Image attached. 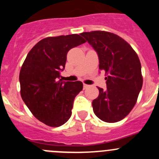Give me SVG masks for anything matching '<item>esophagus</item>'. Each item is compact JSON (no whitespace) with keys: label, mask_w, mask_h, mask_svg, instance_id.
Segmentation results:
<instances>
[{"label":"esophagus","mask_w":159,"mask_h":159,"mask_svg":"<svg viewBox=\"0 0 159 159\" xmlns=\"http://www.w3.org/2000/svg\"><path fill=\"white\" fill-rule=\"evenodd\" d=\"M89 85H88V84H84V85H83V88H84V89H86L87 88H89Z\"/></svg>","instance_id":"34e87169"}]
</instances>
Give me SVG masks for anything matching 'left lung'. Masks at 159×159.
<instances>
[{
  "mask_svg": "<svg viewBox=\"0 0 159 159\" xmlns=\"http://www.w3.org/2000/svg\"><path fill=\"white\" fill-rule=\"evenodd\" d=\"M98 53L99 69L105 72L107 89L93 100L94 114L108 123L119 121L130 113L142 87V67L129 43L115 34L94 30L81 34Z\"/></svg>",
  "mask_w": 159,
  "mask_h": 159,
  "instance_id": "1",
  "label": "left lung"
}]
</instances>
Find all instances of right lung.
<instances>
[{"label": "right lung", "instance_id": "right-lung-1", "mask_svg": "<svg viewBox=\"0 0 159 159\" xmlns=\"http://www.w3.org/2000/svg\"><path fill=\"white\" fill-rule=\"evenodd\" d=\"M85 42L79 34L45 38L32 48L22 65V99L34 116L50 127L68 121L75 98L83 89L81 81L65 82L59 78L68 51Z\"/></svg>", "mask_w": 159, "mask_h": 159}]
</instances>
